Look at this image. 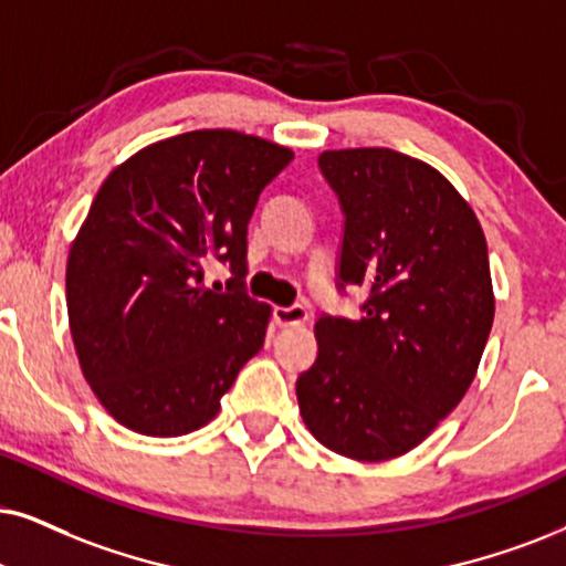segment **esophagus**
Here are the masks:
<instances>
[{
    "mask_svg": "<svg viewBox=\"0 0 566 566\" xmlns=\"http://www.w3.org/2000/svg\"><path fill=\"white\" fill-rule=\"evenodd\" d=\"M274 324L276 326H300L307 321V307L305 305H276L274 307Z\"/></svg>",
    "mask_w": 566,
    "mask_h": 566,
    "instance_id": "esophagus-1",
    "label": "esophagus"
}]
</instances>
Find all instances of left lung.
Instances as JSON below:
<instances>
[{
	"instance_id": "left-lung-1",
	"label": "left lung",
	"mask_w": 566,
	"mask_h": 566,
	"mask_svg": "<svg viewBox=\"0 0 566 566\" xmlns=\"http://www.w3.org/2000/svg\"><path fill=\"white\" fill-rule=\"evenodd\" d=\"M339 200L336 290L363 287L360 316L321 313L318 355L297 376L311 433L381 462L418 447L473 384L493 324L489 248L447 177L391 148L318 156Z\"/></svg>"
}]
</instances>
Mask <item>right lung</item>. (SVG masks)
<instances>
[{
    "label": "right lung",
    "instance_id": "add662e5",
    "mask_svg": "<svg viewBox=\"0 0 566 566\" xmlns=\"http://www.w3.org/2000/svg\"><path fill=\"white\" fill-rule=\"evenodd\" d=\"M290 161L253 135L192 130L143 148L93 198L67 259L70 332L93 395L130 431H198L263 347L248 221ZM217 260L233 271L224 293L202 282Z\"/></svg>",
    "mask_w": 566,
    "mask_h": 566
}]
</instances>
